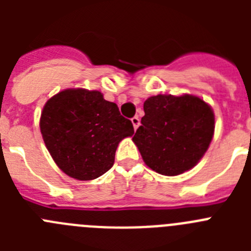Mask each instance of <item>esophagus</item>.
<instances>
[{
	"instance_id": "34e87169",
	"label": "esophagus",
	"mask_w": 251,
	"mask_h": 251,
	"mask_svg": "<svg viewBox=\"0 0 251 251\" xmlns=\"http://www.w3.org/2000/svg\"><path fill=\"white\" fill-rule=\"evenodd\" d=\"M132 124H133V128H134V130H137V128H138L139 124H141V122H139L138 117H133V118H132Z\"/></svg>"
}]
</instances>
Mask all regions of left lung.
Wrapping results in <instances>:
<instances>
[{
	"label": "left lung",
	"instance_id": "1",
	"mask_svg": "<svg viewBox=\"0 0 251 251\" xmlns=\"http://www.w3.org/2000/svg\"><path fill=\"white\" fill-rule=\"evenodd\" d=\"M145 117L133 142L146 165L165 176L191 170L211 143L215 115L195 95H154L143 104Z\"/></svg>",
	"mask_w": 251,
	"mask_h": 251
}]
</instances>
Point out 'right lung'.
Returning <instances> with one entry per match:
<instances>
[{
  "instance_id": "add662e5",
  "label": "right lung",
  "mask_w": 251,
  "mask_h": 251,
  "mask_svg": "<svg viewBox=\"0 0 251 251\" xmlns=\"http://www.w3.org/2000/svg\"><path fill=\"white\" fill-rule=\"evenodd\" d=\"M40 130L57 167L81 181L109 171L119 142L134 133L117 104L98 90L86 89H66L49 99Z\"/></svg>"
}]
</instances>
